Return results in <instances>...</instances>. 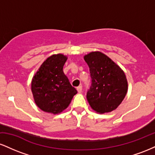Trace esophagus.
<instances>
[{
  "label": "esophagus",
  "mask_w": 155,
  "mask_h": 155,
  "mask_svg": "<svg viewBox=\"0 0 155 155\" xmlns=\"http://www.w3.org/2000/svg\"><path fill=\"white\" fill-rule=\"evenodd\" d=\"M76 90H77V91L79 93H81V91H82V87L81 86H79L77 88H76Z\"/></svg>",
  "instance_id": "esophagus-1"
}]
</instances>
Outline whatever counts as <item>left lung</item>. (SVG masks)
Returning <instances> with one entry per match:
<instances>
[{
	"label": "left lung",
	"instance_id": "obj_1",
	"mask_svg": "<svg viewBox=\"0 0 155 155\" xmlns=\"http://www.w3.org/2000/svg\"><path fill=\"white\" fill-rule=\"evenodd\" d=\"M90 68L92 84L87 94L89 104L97 113L111 112L120 106L127 92V80L122 69L107 55L91 51L84 56Z\"/></svg>",
	"mask_w": 155,
	"mask_h": 155
}]
</instances>
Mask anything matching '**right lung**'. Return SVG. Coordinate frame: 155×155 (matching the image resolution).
Masks as SVG:
<instances>
[{
	"instance_id": "add662e5",
	"label": "right lung",
	"mask_w": 155,
	"mask_h": 155,
	"mask_svg": "<svg viewBox=\"0 0 155 155\" xmlns=\"http://www.w3.org/2000/svg\"><path fill=\"white\" fill-rule=\"evenodd\" d=\"M67 59L63 54H52L41 64L32 79L33 98L42 111L53 114L61 113L77 93L63 72Z\"/></svg>"
}]
</instances>
